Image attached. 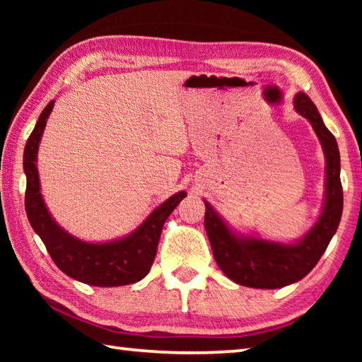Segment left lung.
<instances>
[{
  "instance_id": "left-lung-1",
  "label": "left lung",
  "mask_w": 362,
  "mask_h": 362,
  "mask_svg": "<svg viewBox=\"0 0 362 362\" xmlns=\"http://www.w3.org/2000/svg\"><path fill=\"white\" fill-rule=\"evenodd\" d=\"M293 108L313 126L326 155V203L322 214L302 240L293 244L236 236L211 204L204 201V226L218 268L236 284L255 289H278L305 278L320 262L339 228L343 211L340 153L337 140L310 97L298 93Z\"/></svg>"
}]
</instances>
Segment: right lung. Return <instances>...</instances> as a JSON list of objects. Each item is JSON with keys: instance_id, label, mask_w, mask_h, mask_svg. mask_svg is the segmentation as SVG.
<instances>
[{"instance_id": "right-lung-1", "label": "right lung", "mask_w": 362, "mask_h": 362, "mask_svg": "<svg viewBox=\"0 0 362 362\" xmlns=\"http://www.w3.org/2000/svg\"><path fill=\"white\" fill-rule=\"evenodd\" d=\"M52 107L54 100L49 102L42 110L23 151V170L27 175L25 211L30 225L45 243L54 263L66 276L99 287L137 283L148 274L153 265L164 222L187 193L180 192L170 196L145 218V222L136 231L122 240L93 244L69 235L54 222L51 214L46 209L40 193V177L38 168H36L40 140Z\"/></svg>"}]
</instances>
